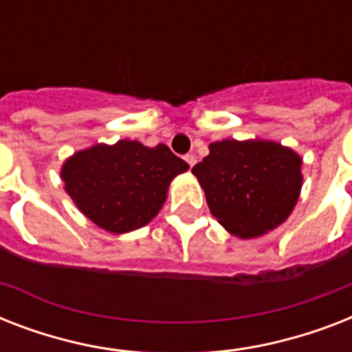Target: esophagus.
<instances>
[{"mask_svg":"<svg viewBox=\"0 0 352 352\" xmlns=\"http://www.w3.org/2000/svg\"><path fill=\"white\" fill-rule=\"evenodd\" d=\"M184 160H186L188 164H190V168H193V164L197 162V157H195V155H192V153H188L186 157H184Z\"/></svg>","mask_w":352,"mask_h":352,"instance_id":"esophagus-1","label":"esophagus"}]
</instances>
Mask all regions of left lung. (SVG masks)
<instances>
[{"label":"left lung","mask_w":352,"mask_h":352,"mask_svg":"<svg viewBox=\"0 0 352 352\" xmlns=\"http://www.w3.org/2000/svg\"><path fill=\"white\" fill-rule=\"evenodd\" d=\"M192 168L214 217L235 237L252 239L278 228L301 190V157L272 140L226 138Z\"/></svg>","instance_id":"obj_1"}]
</instances>
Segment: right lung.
Returning a JSON list of instances; mask_svg holds the SVG:
<instances>
[{"mask_svg":"<svg viewBox=\"0 0 352 352\" xmlns=\"http://www.w3.org/2000/svg\"><path fill=\"white\" fill-rule=\"evenodd\" d=\"M190 166L159 144H96L62 166L65 192L82 214L111 234L142 228L159 214L170 182Z\"/></svg>","mask_w":352,"mask_h":352,"instance_id":"obj_1","label":"right lung"}]
</instances>
